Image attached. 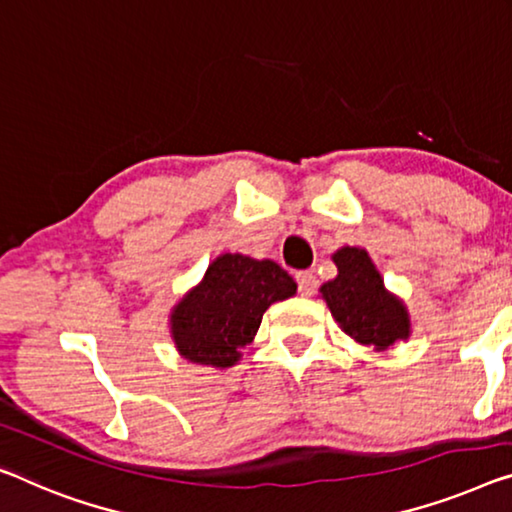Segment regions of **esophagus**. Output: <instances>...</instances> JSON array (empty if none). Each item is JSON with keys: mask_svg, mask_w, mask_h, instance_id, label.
<instances>
[{"mask_svg": "<svg viewBox=\"0 0 512 512\" xmlns=\"http://www.w3.org/2000/svg\"><path fill=\"white\" fill-rule=\"evenodd\" d=\"M296 285H299V294L301 296H312L317 289V278L312 276L310 271H299L296 273Z\"/></svg>", "mask_w": 512, "mask_h": 512, "instance_id": "obj_1", "label": "esophagus"}]
</instances>
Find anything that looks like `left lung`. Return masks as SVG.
<instances>
[{
	"mask_svg": "<svg viewBox=\"0 0 512 512\" xmlns=\"http://www.w3.org/2000/svg\"><path fill=\"white\" fill-rule=\"evenodd\" d=\"M333 262L338 278L322 285V296L340 329L361 345L377 349H388L407 338V310L386 292L368 253L361 248H340Z\"/></svg>",
	"mask_w": 512,
	"mask_h": 512,
	"instance_id": "1",
	"label": "left lung"
}]
</instances>
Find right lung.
<instances>
[{"label": "right lung", "mask_w": 512, "mask_h": 512, "mask_svg": "<svg viewBox=\"0 0 512 512\" xmlns=\"http://www.w3.org/2000/svg\"><path fill=\"white\" fill-rule=\"evenodd\" d=\"M296 292V282L271 259L223 255L172 312V335L183 358L230 368L253 342L271 303Z\"/></svg>", "instance_id": "add662e5"}]
</instances>
